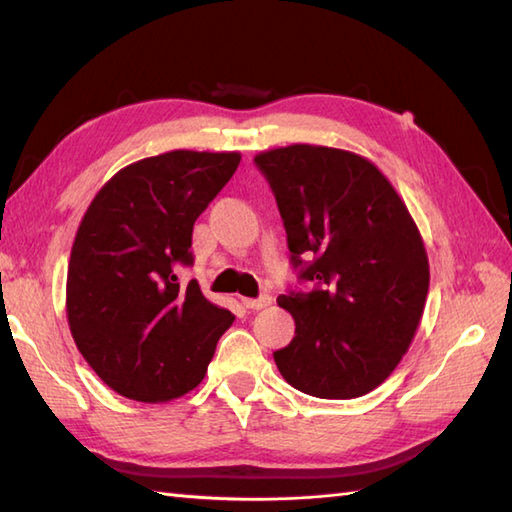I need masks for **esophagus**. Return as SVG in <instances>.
I'll return each instance as SVG.
<instances>
[{
    "label": "esophagus",
    "instance_id": "1",
    "mask_svg": "<svg viewBox=\"0 0 512 512\" xmlns=\"http://www.w3.org/2000/svg\"><path fill=\"white\" fill-rule=\"evenodd\" d=\"M242 303H244V308H248V310H262V308H268L270 303H273V297H270V295H259L257 299L244 297Z\"/></svg>",
    "mask_w": 512,
    "mask_h": 512
}]
</instances>
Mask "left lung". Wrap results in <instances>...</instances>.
I'll use <instances>...</instances> for the list:
<instances>
[{"instance_id":"1","label":"left lung","mask_w":512,"mask_h":512,"mask_svg":"<svg viewBox=\"0 0 512 512\" xmlns=\"http://www.w3.org/2000/svg\"><path fill=\"white\" fill-rule=\"evenodd\" d=\"M284 220L290 264L310 292L277 303L295 339L277 350L281 376L303 394L365 396L409 350L429 292V259L391 182L352 151L290 145L255 156Z\"/></svg>"}]
</instances>
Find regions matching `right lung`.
I'll return each instance as SVG.
<instances>
[{
    "label": "right lung",
    "instance_id": "1",
    "mask_svg": "<svg viewBox=\"0 0 512 512\" xmlns=\"http://www.w3.org/2000/svg\"><path fill=\"white\" fill-rule=\"evenodd\" d=\"M237 151H167L121 169L76 231L65 308L85 361L116 394L165 402L202 383L235 317L180 284L193 224L231 180Z\"/></svg>",
    "mask_w": 512,
    "mask_h": 512
}]
</instances>
